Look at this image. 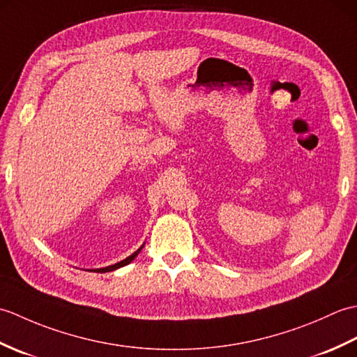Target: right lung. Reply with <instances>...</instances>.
Here are the masks:
<instances>
[{
    "instance_id": "1",
    "label": "right lung",
    "mask_w": 357,
    "mask_h": 357,
    "mask_svg": "<svg viewBox=\"0 0 357 357\" xmlns=\"http://www.w3.org/2000/svg\"><path fill=\"white\" fill-rule=\"evenodd\" d=\"M142 247H144V244L136 250L135 253H132L130 256H127L126 259H123V261H119V262H116V264H113V265H109V267H102V268H93V270H90V271H95V273H107V271H113V270H118V268H121V267H124V265H127V264H130L136 256L139 255V252L142 250Z\"/></svg>"
}]
</instances>
